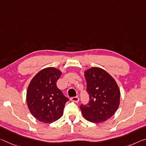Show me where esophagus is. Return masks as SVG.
<instances>
[{
    "instance_id": "obj_1",
    "label": "esophagus",
    "mask_w": 146,
    "mask_h": 146,
    "mask_svg": "<svg viewBox=\"0 0 146 146\" xmlns=\"http://www.w3.org/2000/svg\"><path fill=\"white\" fill-rule=\"evenodd\" d=\"M71 101H73V102L75 103H78V101H79V98H78V97H73V98H71Z\"/></svg>"
}]
</instances>
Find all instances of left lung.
Returning a JSON list of instances; mask_svg holds the SVG:
<instances>
[{
    "mask_svg": "<svg viewBox=\"0 0 146 146\" xmlns=\"http://www.w3.org/2000/svg\"><path fill=\"white\" fill-rule=\"evenodd\" d=\"M90 102L80 106L83 117L90 122L102 123L116 112L120 103L119 88L103 69L92 67L84 71Z\"/></svg>",
    "mask_w": 146,
    "mask_h": 146,
    "instance_id": "8db88e82",
    "label": "left lung"
}]
</instances>
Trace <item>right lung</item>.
Returning a JSON list of instances; mask_svg holds the SVG:
<instances>
[{
	"instance_id": "1",
	"label": "right lung",
	"mask_w": 146,
	"mask_h": 146,
	"mask_svg": "<svg viewBox=\"0 0 146 146\" xmlns=\"http://www.w3.org/2000/svg\"><path fill=\"white\" fill-rule=\"evenodd\" d=\"M62 73L60 69L48 67L39 71L29 83L27 106L32 115L40 121L50 123L63 115L65 104L69 99L56 86Z\"/></svg>"
}]
</instances>
